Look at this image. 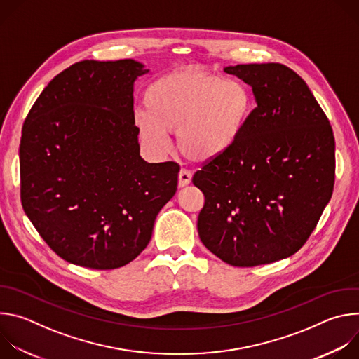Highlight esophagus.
Returning <instances> with one entry per match:
<instances>
[{"mask_svg":"<svg viewBox=\"0 0 359 359\" xmlns=\"http://www.w3.org/2000/svg\"><path fill=\"white\" fill-rule=\"evenodd\" d=\"M191 177H193V175H191L190 170L182 169L179 172V187H184V186L190 184L191 183Z\"/></svg>","mask_w":359,"mask_h":359,"instance_id":"esophagus-1","label":"esophagus"}]
</instances>
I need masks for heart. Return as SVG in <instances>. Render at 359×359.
I'll return each mask as SVG.
<instances>
[{
  "mask_svg": "<svg viewBox=\"0 0 359 359\" xmlns=\"http://www.w3.org/2000/svg\"><path fill=\"white\" fill-rule=\"evenodd\" d=\"M143 107L132 116L143 144L162 155L170 147L169 132H176L187 159L209 162L240 139L252 112V95L237 78L175 71L146 88Z\"/></svg>",
  "mask_w": 359,
  "mask_h": 359,
  "instance_id": "obj_1",
  "label": "heart"
}]
</instances>
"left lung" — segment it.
Segmentation results:
<instances>
[{"label":"left lung","mask_w":359,"mask_h":359,"mask_svg":"<svg viewBox=\"0 0 359 359\" xmlns=\"http://www.w3.org/2000/svg\"><path fill=\"white\" fill-rule=\"evenodd\" d=\"M251 86L257 108L237 143L204 165L201 243L236 267L297 252L316 229L335 180L332 128L310 88L283 64L226 67Z\"/></svg>","instance_id":"left-lung-1"}]
</instances>
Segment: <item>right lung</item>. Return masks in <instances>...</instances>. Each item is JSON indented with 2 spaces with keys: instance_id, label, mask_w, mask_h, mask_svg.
<instances>
[{
  "instance_id": "obj_1",
  "label": "right lung",
  "mask_w": 359,
  "mask_h": 359,
  "mask_svg": "<svg viewBox=\"0 0 359 359\" xmlns=\"http://www.w3.org/2000/svg\"><path fill=\"white\" fill-rule=\"evenodd\" d=\"M147 72L133 60L76 62L48 83L24 122V212L75 266L112 270L135 260L177 190V163H147L139 153L133 86Z\"/></svg>"
}]
</instances>
